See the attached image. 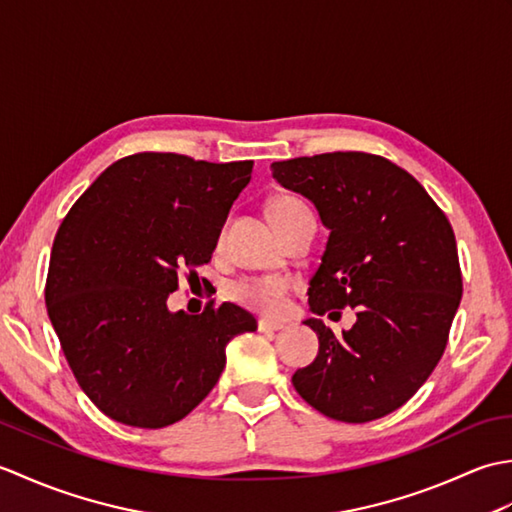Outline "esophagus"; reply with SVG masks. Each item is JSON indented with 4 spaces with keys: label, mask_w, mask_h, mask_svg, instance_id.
<instances>
[{
    "label": "esophagus",
    "mask_w": 512,
    "mask_h": 512,
    "mask_svg": "<svg viewBox=\"0 0 512 512\" xmlns=\"http://www.w3.org/2000/svg\"><path fill=\"white\" fill-rule=\"evenodd\" d=\"M257 328H259V332H279V330H284V323L270 321V319H259Z\"/></svg>",
    "instance_id": "1"
}]
</instances>
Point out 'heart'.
<instances>
[{
  "mask_svg": "<svg viewBox=\"0 0 512 512\" xmlns=\"http://www.w3.org/2000/svg\"><path fill=\"white\" fill-rule=\"evenodd\" d=\"M306 213H310L308 206L299 198H292V195H281V198L270 204V215H273V222L279 231L292 220H297L299 215ZM290 290L292 284L286 277H246L235 281L231 295L246 308L277 317V314L286 312L288 308Z\"/></svg>",
  "mask_w": 512,
  "mask_h": 512,
  "instance_id": "heart-1",
  "label": "heart"
}]
</instances>
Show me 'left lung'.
Returning <instances> with one entry per match:
<instances>
[{
    "instance_id": "8db88e82",
    "label": "left lung",
    "mask_w": 512,
    "mask_h": 512,
    "mask_svg": "<svg viewBox=\"0 0 512 512\" xmlns=\"http://www.w3.org/2000/svg\"><path fill=\"white\" fill-rule=\"evenodd\" d=\"M270 169L317 206L330 231L310 310H356L343 336L321 319L303 321L319 336V354L292 385L328 418H383L416 394L447 347L462 299L453 228L422 184L383 156L334 151Z\"/></svg>"
}]
</instances>
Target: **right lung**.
I'll return each mask as SVG.
<instances>
[{"instance_id": "add662e5", "label": "right lung", "mask_w": 512, "mask_h": 512, "mask_svg": "<svg viewBox=\"0 0 512 512\" xmlns=\"http://www.w3.org/2000/svg\"><path fill=\"white\" fill-rule=\"evenodd\" d=\"M250 171L253 160L145 151L107 167L65 215L48 317L76 383L105 416L140 429L182 420L220 380L228 341L257 330L235 303L167 308L180 270L211 262Z\"/></svg>"}]
</instances>
